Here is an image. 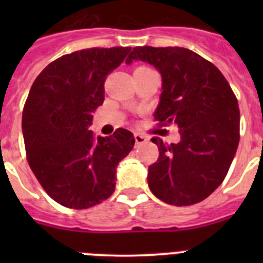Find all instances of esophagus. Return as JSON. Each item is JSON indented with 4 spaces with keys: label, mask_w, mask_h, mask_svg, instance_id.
<instances>
[{
    "label": "esophagus",
    "mask_w": 263,
    "mask_h": 263,
    "mask_svg": "<svg viewBox=\"0 0 263 263\" xmlns=\"http://www.w3.org/2000/svg\"><path fill=\"white\" fill-rule=\"evenodd\" d=\"M134 139H136L137 145H142V143H145L146 141H147V138H146L145 136H142V134H141V133H136V134H134Z\"/></svg>",
    "instance_id": "esophagus-1"
}]
</instances>
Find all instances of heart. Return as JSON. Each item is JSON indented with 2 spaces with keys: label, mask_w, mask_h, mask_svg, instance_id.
Wrapping results in <instances>:
<instances>
[{
  "label": "heart",
  "mask_w": 263,
  "mask_h": 263,
  "mask_svg": "<svg viewBox=\"0 0 263 263\" xmlns=\"http://www.w3.org/2000/svg\"><path fill=\"white\" fill-rule=\"evenodd\" d=\"M139 68H145V67H138V68H137V69H139Z\"/></svg>",
  "instance_id": "b5f03b06"
}]
</instances>
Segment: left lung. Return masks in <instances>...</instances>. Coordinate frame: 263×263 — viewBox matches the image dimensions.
<instances>
[{"mask_svg":"<svg viewBox=\"0 0 263 263\" xmlns=\"http://www.w3.org/2000/svg\"><path fill=\"white\" fill-rule=\"evenodd\" d=\"M143 60L162 75L159 126L175 124L180 142L159 148L148 167L153 194L171 205L187 206L210 196L227 176L240 142V109L236 95L210 60L183 47H136L126 59Z\"/></svg>","mask_w":263,"mask_h":263,"instance_id":"left-lung-1","label":"left lung"}]
</instances>
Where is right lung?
<instances>
[{"mask_svg":"<svg viewBox=\"0 0 263 263\" xmlns=\"http://www.w3.org/2000/svg\"><path fill=\"white\" fill-rule=\"evenodd\" d=\"M130 47L87 48L58 58L32 83L22 113L30 168L48 196L72 210L106 200L116 188V167L134 146L132 132L110 137L88 130L104 103L106 76Z\"/></svg>","mask_w":263,"mask_h":263,"instance_id":"obj_1","label":"right lung"}]
</instances>
